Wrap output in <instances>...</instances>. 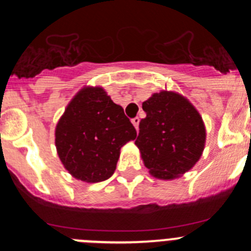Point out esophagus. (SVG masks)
<instances>
[{"label": "esophagus", "mask_w": 251, "mask_h": 251, "mask_svg": "<svg viewBox=\"0 0 251 251\" xmlns=\"http://www.w3.org/2000/svg\"><path fill=\"white\" fill-rule=\"evenodd\" d=\"M139 121H141V119H139L138 117H136V118H133V119H132V123H133V126H134V127H136V129H138Z\"/></svg>", "instance_id": "obj_1"}]
</instances>
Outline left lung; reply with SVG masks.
<instances>
[{
    "label": "left lung",
    "instance_id": "1",
    "mask_svg": "<svg viewBox=\"0 0 251 251\" xmlns=\"http://www.w3.org/2000/svg\"><path fill=\"white\" fill-rule=\"evenodd\" d=\"M136 145L151 175L174 179L191 170L205 148L206 129L200 113L185 97L162 90L143 101Z\"/></svg>",
    "mask_w": 251,
    "mask_h": 251
}]
</instances>
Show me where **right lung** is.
<instances>
[{
    "label": "right lung",
    "instance_id": "1",
    "mask_svg": "<svg viewBox=\"0 0 251 251\" xmlns=\"http://www.w3.org/2000/svg\"><path fill=\"white\" fill-rule=\"evenodd\" d=\"M136 137L123 108L100 86H85L57 122L55 146L69 174L95 183L114 174L121 148Z\"/></svg>",
    "mask_w": 251,
    "mask_h": 251
}]
</instances>
